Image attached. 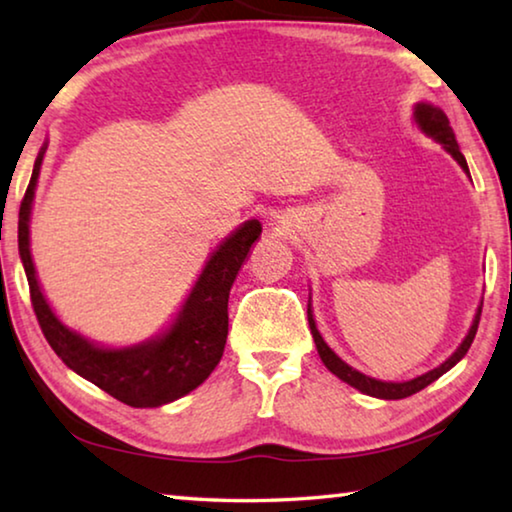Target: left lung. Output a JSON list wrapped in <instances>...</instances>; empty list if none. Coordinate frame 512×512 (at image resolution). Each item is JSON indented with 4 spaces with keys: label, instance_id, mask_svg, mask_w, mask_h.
I'll list each match as a JSON object with an SVG mask.
<instances>
[{
    "label": "left lung",
    "instance_id": "1",
    "mask_svg": "<svg viewBox=\"0 0 512 512\" xmlns=\"http://www.w3.org/2000/svg\"><path fill=\"white\" fill-rule=\"evenodd\" d=\"M415 121H418L420 128L427 135H431L433 140H438L440 144L445 146V149L454 155V160L461 164V167L465 169V173H470V169H467V162H465V155L458 151V144H456V137H454V131L452 126H449V119L445 117V112L440 108H433L429 106V103H418V108H415ZM307 318H309V327H311V334H314V343L318 348V354L320 359H323V363L327 366V370L332 372V375H336L339 379H343L345 384H350L357 388V391L366 393V395H372V397H381V400H402V397H409L413 393L422 391V388H427L431 381H436L440 375H445V372L449 368H454L458 361H461L465 357V352L470 350V345L474 341L476 336V329H479V320H481V309L479 314H476L474 323H472V329L470 334L465 336V341L461 343V348H458L452 357H449L443 366L433 368L429 370L427 375L422 377H415L411 381H400V384H393V381H379V379H372V377H366L361 375L359 370L350 368L348 363L341 361L336 354L327 348V343L323 341V336L318 334L316 329V323H314V316H311V309H307Z\"/></svg>",
    "mask_w": 512,
    "mask_h": 512
}]
</instances>
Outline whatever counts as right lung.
Wrapping results in <instances>:
<instances>
[{
    "label": "right lung",
    "instance_id": "obj_1",
    "mask_svg": "<svg viewBox=\"0 0 512 512\" xmlns=\"http://www.w3.org/2000/svg\"><path fill=\"white\" fill-rule=\"evenodd\" d=\"M42 155L45 149L38 153L27 194L20 205L17 246H20L24 273L29 280L31 305L51 350L65 361L67 368L79 372L101 391L135 409H153L194 391L210 377L223 357L225 339H228V298L232 282L237 280L250 248L262 235V225L255 219L248 221L235 235L223 241L189 293L176 325L162 339L137 345V348L103 350L60 325L38 287L29 250V214Z\"/></svg>",
    "mask_w": 512,
    "mask_h": 512
}]
</instances>
